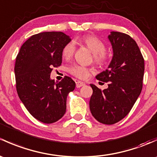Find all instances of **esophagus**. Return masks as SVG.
Returning <instances> with one entry per match:
<instances>
[{"mask_svg": "<svg viewBox=\"0 0 157 157\" xmlns=\"http://www.w3.org/2000/svg\"><path fill=\"white\" fill-rule=\"evenodd\" d=\"M84 85H85V83H84L83 82L80 81V80H77V81H76V87H77V88H80L81 86H83Z\"/></svg>", "mask_w": 157, "mask_h": 157, "instance_id": "esophagus-1", "label": "esophagus"}]
</instances>
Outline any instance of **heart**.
<instances>
[{"mask_svg": "<svg viewBox=\"0 0 157 157\" xmlns=\"http://www.w3.org/2000/svg\"><path fill=\"white\" fill-rule=\"evenodd\" d=\"M80 44L85 46L93 53L94 62L98 65H104L108 62V54L105 52L106 45L100 38L95 35H84L80 39ZM75 52V46L73 43H68L62 49V56L68 59L73 56ZM69 72L80 79H87L90 77L92 69L83 66L74 65L69 67Z\"/></svg>", "mask_w": 157, "mask_h": 157, "instance_id": "b5f03b06", "label": "heart"}]
</instances>
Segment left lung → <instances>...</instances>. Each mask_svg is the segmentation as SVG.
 Instances as JSON below:
<instances>
[{
	"label": "left lung",
	"instance_id": "1",
	"mask_svg": "<svg viewBox=\"0 0 157 157\" xmlns=\"http://www.w3.org/2000/svg\"><path fill=\"white\" fill-rule=\"evenodd\" d=\"M113 55L108 68L96 76L108 82L104 90L90 84L92 95L90 108L100 123L112 125L130 112L141 94L144 72V59L134 39L124 33L112 31L108 36Z\"/></svg>",
	"mask_w": 157,
	"mask_h": 157
}]
</instances>
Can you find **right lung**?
Here are the masks:
<instances>
[{
  "mask_svg": "<svg viewBox=\"0 0 157 157\" xmlns=\"http://www.w3.org/2000/svg\"><path fill=\"white\" fill-rule=\"evenodd\" d=\"M71 40L63 32H42L29 37L16 56V91L29 113L44 123L60 120L66 111V101L75 82L65 76L61 81L50 79L52 67L62 62V49Z\"/></svg>",
  "mask_w": 157,
  "mask_h": 157,
  "instance_id": "obj_1",
  "label": "right lung"
}]
</instances>
